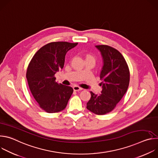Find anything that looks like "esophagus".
I'll list each match as a JSON object with an SVG mask.
<instances>
[{
  "label": "esophagus",
  "instance_id": "obj_1",
  "mask_svg": "<svg viewBox=\"0 0 158 158\" xmlns=\"http://www.w3.org/2000/svg\"><path fill=\"white\" fill-rule=\"evenodd\" d=\"M73 89H74V91H81V90H82V88H81L77 85H74L73 87Z\"/></svg>",
  "mask_w": 158,
  "mask_h": 158
}]
</instances>
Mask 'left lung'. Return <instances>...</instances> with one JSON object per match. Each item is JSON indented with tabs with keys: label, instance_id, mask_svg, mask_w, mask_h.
Here are the masks:
<instances>
[{
	"label": "left lung",
	"instance_id": "left-lung-1",
	"mask_svg": "<svg viewBox=\"0 0 158 158\" xmlns=\"http://www.w3.org/2000/svg\"><path fill=\"white\" fill-rule=\"evenodd\" d=\"M96 48L101 52L103 60L100 74L102 90L99 95L91 91V98L86 107L97 115H103L113 110L126 94L130 74L125 59L118 50L106 45Z\"/></svg>",
	"mask_w": 158,
	"mask_h": 158
}]
</instances>
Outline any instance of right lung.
<instances>
[{"label": "right lung", "mask_w": 158, "mask_h": 158, "mask_svg": "<svg viewBox=\"0 0 158 158\" xmlns=\"http://www.w3.org/2000/svg\"><path fill=\"white\" fill-rule=\"evenodd\" d=\"M67 42H54L42 47L33 56L26 77L31 92L40 107L48 113L64 110L73 89L56 81L55 74L62 69L67 51L77 45Z\"/></svg>", "instance_id": "right-lung-1"}]
</instances>
